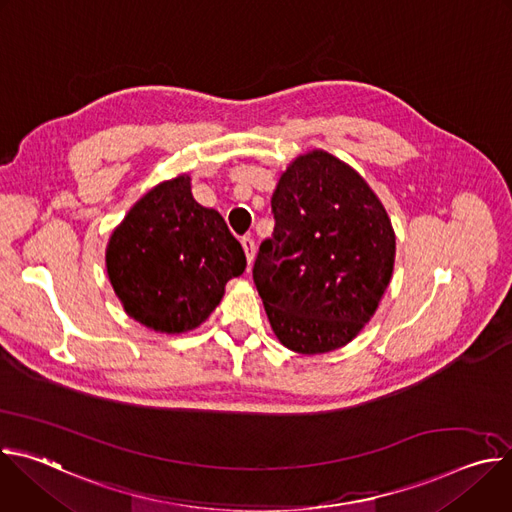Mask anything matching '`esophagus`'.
I'll use <instances>...</instances> for the list:
<instances>
[{"label":"esophagus","mask_w":512,"mask_h":512,"mask_svg":"<svg viewBox=\"0 0 512 512\" xmlns=\"http://www.w3.org/2000/svg\"><path fill=\"white\" fill-rule=\"evenodd\" d=\"M241 245H243V249H245L247 263L251 265V263H253V259H255V241H253L251 237H243V239H241Z\"/></svg>","instance_id":"esophagus-1"}]
</instances>
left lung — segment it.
Instances as JSON below:
<instances>
[{
  "mask_svg": "<svg viewBox=\"0 0 512 512\" xmlns=\"http://www.w3.org/2000/svg\"><path fill=\"white\" fill-rule=\"evenodd\" d=\"M275 227L253 281L279 342L300 354L348 344L375 314L395 263L381 200L326 152L300 156L271 196Z\"/></svg>",
  "mask_w": 512,
  "mask_h": 512,
  "instance_id": "obj_1",
  "label": "left lung"
}]
</instances>
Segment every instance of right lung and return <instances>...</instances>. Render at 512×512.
Instances as JSON below:
<instances>
[{
  "label": "right lung",
  "instance_id": "add662e5",
  "mask_svg": "<svg viewBox=\"0 0 512 512\" xmlns=\"http://www.w3.org/2000/svg\"><path fill=\"white\" fill-rule=\"evenodd\" d=\"M245 267L241 243L221 214L192 198L188 176L135 202L107 247V273L125 312L166 334L200 326Z\"/></svg>",
  "mask_w": 512,
  "mask_h": 512
}]
</instances>
